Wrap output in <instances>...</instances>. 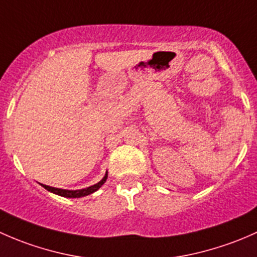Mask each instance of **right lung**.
Masks as SVG:
<instances>
[{"mask_svg":"<svg viewBox=\"0 0 257 257\" xmlns=\"http://www.w3.org/2000/svg\"><path fill=\"white\" fill-rule=\"evenodd\" d=\"M106 179H107V173L105 174V177L101 179V181L99 182V183L94 184V186H91V187L84 188V189H79V190L59 189V188L44 186V184H43V187L46 188L47 190H49V192L54 193V194H58V195H62V197H65V198H80V197H85V195H89V194H91V193L96 192V190L99 189V188L101 187L102 184L105 183V182H106Z\"/></svg>","mask_w":257,"mask_h":257,"instance_id":"add662e5","label":"right lung"}]
</instances>
